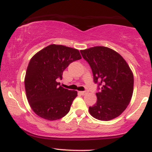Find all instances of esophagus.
<instances>
[{"mask_svg":"<svg viewBox=\"0 0 152 152\" xmlns=\"http://www.w3.org/2000/svg\"><path fill=\"white\" fill-rule=\"evenodd\" d=\"M79 94H81V95H85V94H87V91H79Z\"/></svg>","mask_w":152,"mask_h":152,"instance_id":"34e87169","label":"esophagus"}]
</instances>
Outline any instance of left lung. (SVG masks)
<instances>
[{"label":"left lung","instance_id":"left-lung-1","mask_svg":"<svg viewBox=\"0 0 152 152\" xmlns=\"http://www.w3.org/2000/svg\"><path fill=\"white\" fill-rule=\"evenodd\" d=\"M89 64L94 83L98 85L97 101L89 113L101 121L114 119L129 104L134 89V76L126 61L115 50L95 46L80 50Z\"/></svg>","mask_w":152,"mask_h":152}]
</instances>
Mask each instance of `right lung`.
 I'll return each mask as SVG.
<instances>
[{
	"label": "right lung",
	"mask_w": 152,
	"mask_h": 152,
	"mask_svg": "<svg viewBox=\"0 0 152 152\" xmlns=\"http://www.w3.org/2000/svg\"><path fill=\"white\" fill-rule=\"evenodd\" d=\"M81 58L77 49L61 45H49L30 60L25 77V88L31 109L40 117L59 119L69 112L77 91L63 88L64 71L71 63Z\"/></svg>",
	"instance_id": "obj_1"
}]
</instances>
